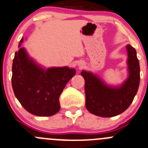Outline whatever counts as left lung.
Instances as JSON below:
<instances>
[{
  "mask_svg": "<svg viewBox=\"0 0 148 148\" xmlns=\"http://www.w3.org/2000/svg\"><path fill=\"white\" fill-rule=\"evenodd\" d=\"M126 49L129 78L120 87L108 86L93 73L81 72L85 80L86 107L91 113L113 117L124 112L133 102L140 85V63L134 48L128 44Z\"/></svg>",
  "mask_w": 148,
  "mask_h": 148,
  "instance_id": "obj_1",
  "label": "left lung"
}]
</instances>
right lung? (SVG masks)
Listing matches in <instances>:
<instances>
[{
    "instance_id": "1",
    "label": "right lung",
    "mask_w": 148,
    "mask_h": 148,
    "mask_svg": "<svg viewBox=\"0 0 148 148\" xmlns=\"http://www.w3.org/2000/svg\"><path fill=\"white\" fill-rule=\"evenodd\" d=\"M22 42V38L19 48ZM75 73V69L67 67L45 70L28 57L24 48H20L13 60L12 88L18 101L29 113L51 116L60 110V94Z\"/></svg>"
}]
</instances>
